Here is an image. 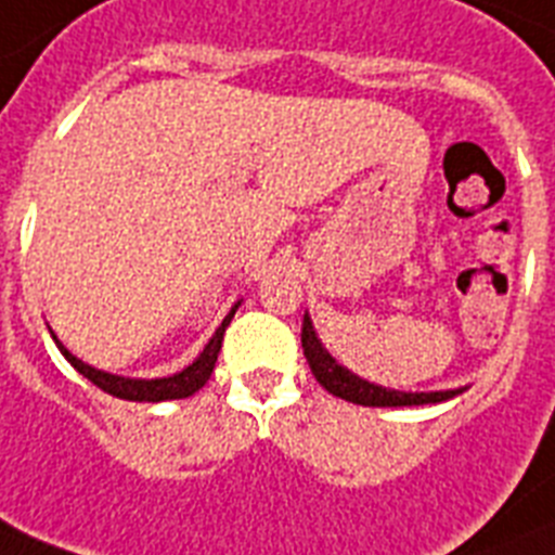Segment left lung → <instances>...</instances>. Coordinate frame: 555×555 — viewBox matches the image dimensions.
<instances>
[{
  "label": "left lung",
  "mask_w": 555,
  "mask_h": 555,
  "mask_svg": "<svg viewBox=\"0 0 555 555\" xmlns=\"http://www.w3.org/2000/svg\"><path fill=\"white\" fill-rule=\"evenodd\" d=\"M301 347H305V358L310 370H313L315 380H319L330 395L344 398L358 406H423V403H440L454 395L465 392V386L460 389H443V392H400V389H386V386L370 384L352 370L341 366L327 352V347L321 344L315 335L313 321L305 313V324H301Z\"/></svg>",
  "instance_id": "1"
}]
</instances>
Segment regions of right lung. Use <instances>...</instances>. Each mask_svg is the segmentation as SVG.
I'll return each instance as SVG.
<instances>
[{"mask_svg": "<svg viewBox=\"0 0 555 555\" xmlns=\"http://www.w3.org/2000/svg\"><path fill=\"white\" fill-rule=\"evenodd\" d=\"M240 305L242 301H236V305L228 310V315L222 319V324L217 327V333L208 338V344L203 347V352H199V356L194 358V361H191L185 370L175 372V375H166V378H124V375H112V372L95 370V366L83 364L81 358L73 356V352H69V349L64 347V344L59 341L53 333L50 335H53L55 347L62 349V356L67 358L69 364L76 366L83 378L92 380L98 389H104L106 395H112V398H120V400H138V403H160V400L189 398V395H194L197 389H203V386H206V380L211 378L214 364H217V356H220V349H222V335H225V327L231 324V319H234L236 307Z\"/></svg>", "mask_w": 555, "mask_h": 555, "instance_id": "1", "label": "right lung"}]
</instances>
